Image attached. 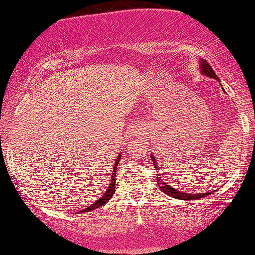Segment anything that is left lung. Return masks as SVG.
I'll use <instances>...</instances> for the list:
<instances>
[{
  "mask_svg": "<svg viewBox=\"0 0 255 255\" xmlns=\"http://www.w3.org/2000/svg\"><path fill=\"white\" fill-rule=\"evenodd\" d=\"M200 71H201V74L206 75V77H209V78H213V79H216V80L219 81V79L217 75H216V73L213 72L212 67L210 66V64L207 63L205 60L200 61ZM151 158H152V160H153V164L157 166V162H156V159H154L153 154H151ZM157 175L159 176V171L157 172ZM157 184L159 186V188L165 193V194L170 195V197L175 198V199H181V200H195V199H200V198L207 197V195L212 194V192L200 193V194H191V193L180 192V191H177V189H175L174 187H171L169 183L164 182V181H163V177H157Z\"/></svg>",
  "mask_w": 255,
  "mask_h": 255,
  "instance_id": "obj_1",
  "label": "left lung"
}]
</instances>
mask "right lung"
<instances>
[{
	"label": "right lung",
	"instance_id": "add662e5",
	"mask_svg": "<svg viewBox=\"0 0 255 255\" xmlns=\"http://www.w3.org/2000/svg\"><path fill=\"white\" fill-rule=\"evenodd\" d=\"M120 159H121V153L119 154V157H118V158H116V160H115V164H114V166H113L114 171H113V174H111L109 187H108V188H107V191L104 192V194L102 195V197L99 198L98 200L96 201L95 204H92V205H91V206L86 207V209L81 210L80 212H89V211H92V210H95V209H98V207L103 206V205H104L105 203H108V201L110 200L111 197H113V195H114V193H115V184H116V169H118V165H119V162H120Z\"/></svg>",
	"mask_w": 255,
	"mask_h": 255
}]
</instances>
